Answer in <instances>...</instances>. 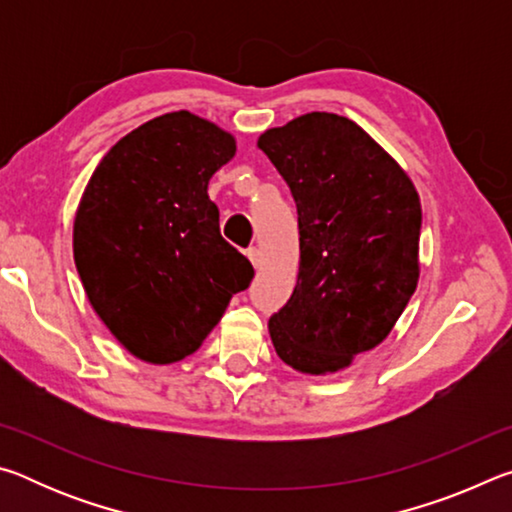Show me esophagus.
Instances as JSON below:
<instances>
[{
    "label": "esophagus",
    "mask_w": 512,
    "mask_h": 512,
    "mask_svg": "<svg viewBox=\"0 0 512 512\" xmlns=\"http://www.w3.org/2000/svg\"><path fill=\"white\" fill-rule=\"evenodd\" d=\"M248 259H250V262H253L255 268L262 266V253H259L257 248H250V250H248Z\"/></svg>",
    "instance_id": "obj_1"
}]
</instances>
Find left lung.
Instances as JSON below:
<instances>
[{
  "mask_svg": "<svg viewBox=\"0 0 512 512\" xmlns=\"http://www.w3.org/2000/svg\"><path fill=\"white\" fill-rule=\"evenodd\" d=\"M257 146L298 207V282L268 320L275 352L305 375L343 370L391 334L418 287L420 196L391 155L334 112L268 128Z\"/></svg>",
  "mask_w": 512,
  "mask_h": 512,
  "instance_id": "obj_1",
  "label": "left lung"
}]
</instances>
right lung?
Masks as SVG:
<instances>
[{
	"label": "right lung",
	"instance_id": "obj_1",
	"mask_svg": "<svg viewBox=\"0 0 512 512\" xmlns=\"http://www.w3.org/2000/svg\"><path fill=\"white\" fill-rule=\"evenodd\" d=\"M237 142L187 110L146 121L112 146L81 196L74 262L112 336L146 363L194 354L253 264L221 237L210 178Z\"/></svg>",
	"mask_w": 512,
	"mask_h": 512
}]
</instances>
